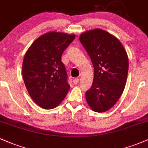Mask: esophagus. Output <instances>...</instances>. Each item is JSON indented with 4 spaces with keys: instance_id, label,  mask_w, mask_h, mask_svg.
I'll return each mask as SVG.
<instances>
[{
    "instance_id": "1",
    "label": "esophagus",
    "mask_w": 148,
    "mask_h": 148,
    "mask_svg": "<svg viewBox=\"0 0 148 148\" xmlns=\"http://www.w3.org/2000/svg\"><path fill=\"white\" fill-rule=\"evenodd\" d=\"M79 82V78H74V79H73V82H74V84H77Z\"/></svg>"
}]
</instances>
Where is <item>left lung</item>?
<instances>
[{
  "label": "left lung",
  "mask_w": 148,
  "mask_h": 148,
  "mask_svg": "<svg viewBox=\"0 0 148 148\" xmlns=\"http://www.w3.org/2000/svg\"><path fill=\"white\" fill-rule=\"evenodd\" d=\"M79 40L94 67L90 88L86 92L90 108L96 112L112 108L124 91L129 70V59L117 38L103 29L82 34Z\"/></svg>",
  "instance_id": "obj_1"
}]
</instances>
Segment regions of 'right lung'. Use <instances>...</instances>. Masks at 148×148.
<instances>
[{"instance_id": "1", "label": "right lung", "mask_w": 148, "mask_h": 148, "mask_svg": "<svg viewBox=\"0 0 148 148\" xmlns=\"http://www.w3.org/2000/svg\"><path fill=\"white\" fill-rule=\"evenodd\" d=\"M74 38V34L48 32L38 37L24 56V84L31 98L41 108H56L70 89L61 57Z\"/></svg>"}]
</instances>
